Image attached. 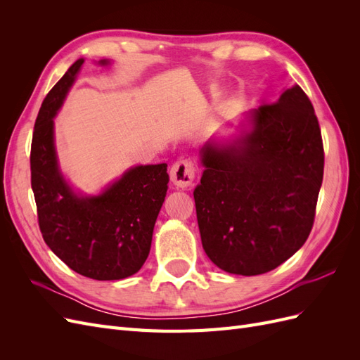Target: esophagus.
Instances as JSON below:
<instances>
[{"label":"esophagus","instance_id":"34e87169","mask_svg":"<svg viewBox=\"0 0 360 360\" xmlns=\"http://www.w3.org/2000/svg\"><path fill=\"white\" fill-rule=\"evenodd\" d=\"M171 181L176 184L177 188L186 189L193 183L195 177V167L193 162L191 159H180L177 162H174V165L171 167L169 171Z\"/></svg>","mask_w":360,"mask_h":360}]
</instances>
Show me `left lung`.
Segmentation results:
<instances>
[{"mask_svg": "<svg viewBox=\"0 0 360 360\" xmlns=\"http://www.w3.org/2000/svg\"><path fill=\"white\" fill-rule=\"evenodd\" d=\"M252 124L231 146L201 148L193 191L207 257L243 276L276 269L307 242L324 169L319 120L299 85L255 110Z\"/></svg>", "mask_w": 360, "mask_h": 360, "instance_id": "left-lung-1", "label": "left lung"}]
</instances>
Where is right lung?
I'll return each instance as SVG.
<instances>
[{"mask_svg": "<svg viewBox=\"0 0 360 360\" xmlns=\"http://www.w3.org/2000/svg\"><path fill=\"white\" fill-rule=\"evenodd\" d=\"M84 60L73 63L41 103L31 141V188L43 240L76 274L124 279L143 267L168 189L167 163L139 165L99 197H76L58 171L52 118ZM106 64L108 61H101Z\"/></svg>", "mask_w": 360, "mask_h": 360, "instance_id": "right-lung-1", "label": "right lung"}]
</instances>
